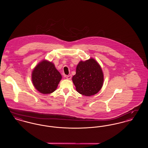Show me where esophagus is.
<instances>
[{
	"mask_svg": "<svg viewBox=\"0 0 148 148\" xmlns=\"http://www.w3.org/2000/svg\"><path fill=\"white\" fill-rule=\"evenodd\" d=\"M66 78L68 79H71V75H68L66 76Z\"/></svg>",
	"mask_w": 148,
	"mask_h": 148,
	"instance_id": "34e87169",
	"label": "esophagus"
}]
</instances>
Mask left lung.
<instances>
[{
  "mask_svg": "<svg viewBox=\"0 0 148 148\" xmlns=\"http://www.w3.org/2000/svg\"><path fill=\"white\" fill-rule=\"evenodd\" d=\"M72 80L79 93L91 96L101 89L104 80L103 73L99 64L91 58L79 62Z\"/></svg>",
  "mask_w": 148,
  "mask_h": 148,
  "instance_id": "1",
  "label": "left lung"
}]
</instances>
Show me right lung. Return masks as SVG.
<instances>
[{"mask_svg":"<svg viewBox=\"0 0 148 148\" xmlns=\"http://www.w3.org/2000/svg\"><path fill=\"white\" fill-rule=\"evenodd\" d=\"M32 77L36 89L44 94L54 92L62 79L60 73L54 65L47 60H43L36 65Z\"/></svg>","mask_w":148,"mask_h":148,"instance_id":"obj_1","label":"right lung"}]
</instances>
